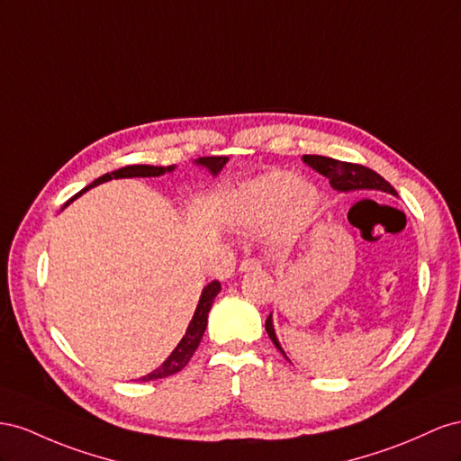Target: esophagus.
I'll return each mask as SVG.
<instances>
[{
    "mask_svg": "<svg viewBox=\"0 0 461 461\" xmlns=\"http://www.w3.org/2000/svg\"><path fill=\"white\" fill-rule=\"evenodd\" d=\"M255 268H260V262H258L257 258L247 257V258H243V260H241L240 272H249V270H255Z\"/></svg>",
    "mask_w": 461,
    "mask_h": 461,
    "instance_id": "esophagus-1",
    "label": "esophagus"
}]
</instances>
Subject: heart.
I'll return each mask as SVG.
<instances>
[{"mask_svg":"<svg viewBox=\"0 0 461 461\" xmlns=\"http://www.w3.org/2000/svg\"><path fill=\"white\" fill-rule=\"evenodd\" d=\"M319 206V193L287 172H272L247 181L235 194L231 218L243 230H260L274 221L268 238L282 245L305 226Z\"/></svg>","mask_w":461,"mask_h":461,"instance_id":"1","label":"heart"}]
</instances>
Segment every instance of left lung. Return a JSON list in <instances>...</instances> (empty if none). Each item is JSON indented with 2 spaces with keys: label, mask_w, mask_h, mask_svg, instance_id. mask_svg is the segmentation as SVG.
<instances>
[{
  "label": "left lung",
  "mask_w": 461,
  "mask_h": 461,
  "mask_svg": "<svg viewBox=\"0 0 461 461\" xmlns=\"http://www.w3.org/2000/svg\"><path fill=\"white\" fill-rule=\"evenodd\" d=\"M303 162L307 166H311L314 172H319L321 176L328 177V181H330V185L336 191H341V193H349V191H383V193L398 196L396 189H393L383 176H378L376 172H373V169L365 167L361 164L339 162V160H334V158L314 156V154H305L303 156ZM265 326H267V332H268L270 339L274 341V346L284 353V357H287L285 351L280 346L278 338H276L274 326H272V314L267 319Z\"/></svg>",
  "instance_id": "8db88e82"
}]
</instances>
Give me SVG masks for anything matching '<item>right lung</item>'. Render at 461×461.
<instances>
[{
	"label": "right lung",
	"mask_w": 461,
	"mask_h": 461,
	"mask_svg": "<svg viewBox=\"0 0 461 461\" xmlns=\"http://www.w3.org/2000/svg\"><path fill=\"white\" fill-rule=\"evenodd\" d=\"M194 162L199 164V166H204L212 176H218L221 172V167L226 166L228 156H204V158H199V160H194ZM174 169H176V166H166V167L164 166H125L122 169H115V172H112V174H106V176L98 177L96 181H92L86 189H83L81 193H77L73 199H77L78 194H83L90 187L100 185V183H104V181L122 179V177H158V176H164L166 172H174ZM71 201L65 203V206H68ZM220 289H221V285H220L218 280L210 282L203 289L201 299H199V305H196V311H194L193 319H191V322L187 326L185 336L181 338L177 348L172 353H169V357L160 366H158L156 371H152L150 375L140 378L142 383H149V380L166 378L169 375H176V373H179L183 369V366L189 363V359L193 357V353L196 351V348H199V344H201L203 334L206 330V322H208V311H210V307H212L214 297L218 295Z\"/></svg>",
	"instance_id": "obj_1"
}]
</instances>
